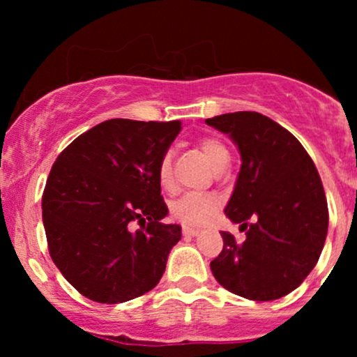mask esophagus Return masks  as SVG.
Returning a JSON list of instances; mask_svg holds the SVG:
<instances>
[{
    "instance_id": "1",
    "label": "esophagus",
    "mask_w": 357,
    "mask_h": 357,
    "mask_svg": "<svg viewBox=\"0 0 357 357\" xmlns=\"http://www.w3.org/2000/svg\"><path fill=\"white\" fill-rule=\"evenodd\" d=\"M183 235L184 236H196V235H199V230H196V228H191V227H183Z\"/></svg>"
}]
</instances>
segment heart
Masks as SVG:
<instances>
[{"label": "heart", "mask_w": 357, "mask_h": 357, "mask_svg": "<svg viewBox=\"0 0 357 357\" xmlns=\"http://www.w3.org/2000/svg\"><path fill=\"white\" fill-rule=\"evenodd\" d=\"M199 147L210 161V165L218 169L223 165L230 161V154L228 149L221 144L220 141L213 137H204L199 142ZM158 178L161 186L165 190H171L174 186L173 178V153L167 151L161 158L158 165ZM220 206V199L211 192H186L179 199L171 204V213L176 220H179L184 225H191V227H202L206 225L213 218L216 210Z\"/></svg>", "instance_id": "heart-1"}]
</instances>
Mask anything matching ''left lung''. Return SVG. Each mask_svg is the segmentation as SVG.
<instances>
[{
    "label": "left lung",
    "mask_w": 357,
    "mask_h": 357,
    "mask_svg": "<svg viewBox=\"0 0 357 357\" xmlns=\"http://www.w3.org/2000/svg\"><path fill=\"white\" fill-rule=\"evenodd\" d=\"M204 122L238 147L241 167L225 213L247 235L238 245L221 231L213 275L250 301L284 297L312 272L326 243L329 211L317 169L301 142L267 116L245 110Z\"/></svg>",
    "instance_id": "8db88e82"
}]
</instances>
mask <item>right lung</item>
<instances>
[{
	"mask_svg": "<svg viewBox=\"0 0 357 357\" xmlns=\"http://www.w3.org/2000/svg\"><path fill=\"white\" fill-rule=\"evenodd\" d=\"M181 122L110 119L56 158L42 198L53 264L84 297L121 304L153 290L179 225H165L158 165ZM139 220L142 231H130Z\"/></svg>",
	"mask_w": 357,
	"mask_h": 357,
	"instance_id": "obj_1",
	"label": "right lung"
}]
</instances>
